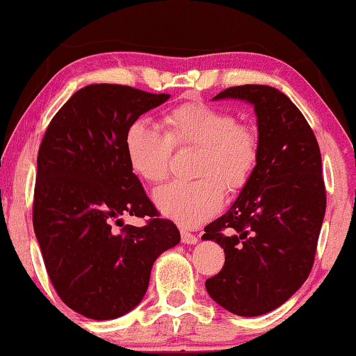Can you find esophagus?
<instances>
[{"instance_id": "obj_1", "label": "esophagus", "mask_w": 356, "mask_h": 356, "mask_svg": "<svg viewBox=\"0 0 356 356\" xmlns=\"http://www.w3.org/2000/svg\"><path fill=\"white\" fill-rule=\"evenodd\" d=\"M180 238H182V243H185V245H196V241H198V236L187 230H180Z\"/></svg>"}]
</instances>
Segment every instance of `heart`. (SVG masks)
<instances>
[{"label":"heart","instance_id":"obj_1","mask_svg":"<svg viewBox=\"0 0 356 356\" xmlns=\"http://www.w3.org/2000/svg\"><path fill=\"white\" fill-rule=\"evenodd\" d=\"M164 127L136 120L127 127L124 147L136 174L150 184L168 177L172 147H200L195 174L200 179L174 180L158 188L155 203L182 227L209 220L224 204L225 187L241 188L259 161V137L230 111L203 102H188L164 115Z\"/></svg>","mask_w":356,"mask_h":356}]
</instances>
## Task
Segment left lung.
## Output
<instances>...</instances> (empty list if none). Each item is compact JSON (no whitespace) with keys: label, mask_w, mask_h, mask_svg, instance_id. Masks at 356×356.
Here are the masks:
<instances>
[{"label":"left lung","mask_w":356,"mask_h":356,"mask_svg":"<svg viewBox=\"0 0 356 356\" xmlns=\"http://www.w3.org/2000/svg\"><path fill=\"white\" fill-rule=\"evenodd\" d=\"M217 99L254 105L259 161L232 208L204 227L203 240L225 252L206 289L232 314L257 316L284 304L314 267L326 211L321 153L304 115L278 89L245 84Z\"/></svg>","instance_id":"1"}]
</instances>
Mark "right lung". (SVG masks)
I'll use <instances>...</instances> for the list:
<instances>
[{"label": "right lung", "instance_id": "1", "mask_svg": "<svg viewBox=\"0 0 356 356\" xmlns=\"http://www.w3.org/2000/svg\"><path fill=\"white\" fill-rule=\"evenodd\" d=\"M168 99L89 84L63 104L41 140L36 240L63 304L92 320H113L139 305L153 262L180 241L177 227L161 219L132 172L124 147L132 121ZM127 213L147 216V224L123 226Z\"/></svg>", "mask_w": 356, "mask_h": 356}]
</instances>
